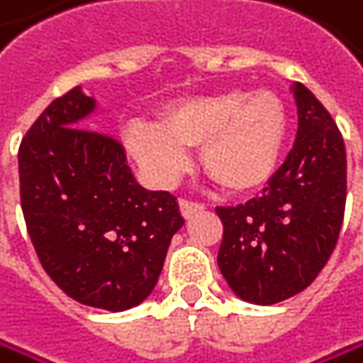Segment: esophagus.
<instances>
[{
    "label": "esophagus",
    "mask_w": 363,
    "mask_h": 363,
    "mask_svg": "<svg viewBox=\"0 0 363 363\" xmlns=\"http://www.w3.org/2000/svg\"><path fill=\"white\" fill-rule=\"evenodd\" d=\"M179 210H182V216L184 218H192L194 214L203 212L206 206L203 203H196V201H188V199H182V201H179Z\"/></svg>",
    "instance_id": "obj_1"
}]
</instances>
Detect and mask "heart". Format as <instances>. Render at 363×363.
Instances as JSON below:
<instances>
[{"label":"heart","instance_id":"heart-1","mask_svg":"<svg viewBox=\"0 0 363 363\" xmlns=\"http://www.w3.org/2000/svg\"><path fill=\"white\" fill-rule=\"evenodd\" d=\"M157 118L160 128H125V147L157 186H171L190 164L188 147H199L203 169L225 190H257L275 175L288 134L284 101L266 88H220L173 99Z\"/></svg>","mask_w":363,"mask_h":363}]
</instances>
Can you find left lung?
<instances>
[{"label": "left lung", "instance_id": "8db88e82", "mask_svg": "<svg viewBox=\"0 0 363 363\" xmlns=\"http://www.w3.org/2000/svg\"><path fill=\"white\" fill-rule=\"evenodd\" d=\"M298 132L262 196L216 208L218 268L242 301L273 305L310 286L331 257L347 203V151L325 106L292 84Z\"/></svg>", "mask_w": 363, "mask_h": 363}]
</instances>
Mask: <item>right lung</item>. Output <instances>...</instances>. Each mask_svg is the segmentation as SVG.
Masks as SVG:
<instances>
[{
  "mask_svg": "<svg viewBox=\"0 0 363 363\" xmlns=\"http://www.w3.org/2000/svg\"><path fill=\"white\" fill-rule=\"evenodd\" d=\"M97 101L75 86L19 147L21 210L45 273L77 303L123 312L155 288L184 216L167 190L143 188L123 145L86 128Z\"/></svg>",
  "mask_w": 363,
  "mask_h": 363,
  "instance_id": "add662e5",
  "label": "right lung"
}]
</instances>
